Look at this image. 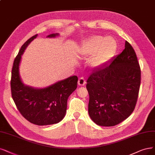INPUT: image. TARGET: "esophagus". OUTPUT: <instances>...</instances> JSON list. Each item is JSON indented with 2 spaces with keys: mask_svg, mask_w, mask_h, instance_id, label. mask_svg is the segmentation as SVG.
<instances>
[{
  "mask_svg": "<svg viewBox=\"0 0 155 155\" xmlns=\"http://www.w3.org/2000/svg\"><path fill=\"white\" fill-rule=\"evenodd\" d=\"M85 84V79L83 77H81L79 78L78 79V84L80 86H84Z\"/></svg>",
  "mask_w": 155,
  "mask_h": 155,
  "instance_id": "34e87169",
  "label": "esophagus"
}]
</instances>
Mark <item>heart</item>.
I'll return each instance as SVG.
<instances>
[{"label": "heart", "instance_id": "heart-1", "mask_svg": "<svg viewBox=\"0 0 155 155\" xmlns=\"http://www.w3.org/2000/svg\"><path fill=\"white\" fill-rule=\"evenodd\" d=\"M116 41L112 37L93 36L84 41L77 50V57L85 59L91 57L89 66L93 69L105 66L112 59L117 50Z\"/></svg>", "mask_w": 155, "mask_h": 155}]
</instances>
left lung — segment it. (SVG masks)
I'll return each mask as SVG.
<instances>
[{
    "label": "left lung",
    "mask_w": 155,
    "mask_h": 155,
    "mask_svg": "<svg viewBox=\"0 0 155 155\" xmlns=\"http://www.w3.org/2000/svg\"><path fill=\"white\" fill-rule=\"evenodd\" d=\"M140 75L135 50L126 41L121 54L88 77V112L92 121L102 127H113L128 118L138 98Z\"/></svg>",
    "instance_id": "obj_1"
}]
</instances>
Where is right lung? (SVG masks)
Listing matches in <instances>:
<instances>
[{
    "label": "right lung",
    "instance_id": "obj_1",
    "mask_svg": "<svg viewBox=\"0 0 155 155\" xmlns=\"http://www.w3.org/2000/svg\"><path fill=\"white\" fill-rule=\"evenodd\" d=\"M59 36V34L55 33L47 38ZM37 36L36 34L28 39L15 59L11 72V94L18 110L27 121L39 126L54 124L64 117L68 99L77 87L78 77L73 75L43 88L34 87L23 82L20 74L21 55Z\"/></svg>",
    "mask_w": 155,
    "mask_h": 155
}]
</instances>
